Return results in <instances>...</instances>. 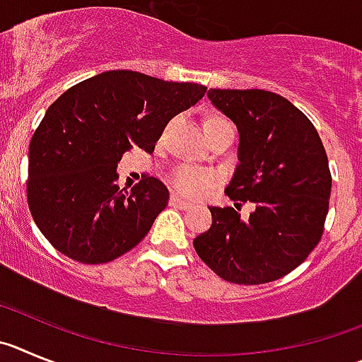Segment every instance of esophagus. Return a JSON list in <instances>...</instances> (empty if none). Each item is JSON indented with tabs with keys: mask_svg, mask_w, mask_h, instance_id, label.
<instances>
[{
	"mask_svg": "<svg viewBox=\"0 0 362 362\" xmlns=\"http://www.w3.org/2000/svg\"><path fill=\"white\" fill-rule=\"evenodd\" d=\"M169 204L175 205V207H178V209H184V211H187L193 207V204H191V202L184 200V198H180L178 194H171V198H169Z\"/></svg>",
	"mask_w": 362,
	"mask_h": 362,
	"instance_id": "1",
	"label": "esophagus"
}]
</instances>
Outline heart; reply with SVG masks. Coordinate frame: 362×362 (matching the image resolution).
Returning a JSON list of instances; mask_svg holds the SVG:
<instances>
[{
    "mask_svg": "<svg viewBox=\"0 0 362 362\" xmlns=\"http://www.w3.org/2000/svg\"><path fill=\"white\" fill-rule=\"evenodd\" d=\"M226 120L220 115H209L205 117V124H213V122H221ZM169 182L177 189L178 193L185 194V197H198L202 194L207 187H211L214 182L213 173L204 171V169H194V168H177L169 177Z\"/></svg>",
    "mask_w": 362,
    "mask_h": 362,
    "instance_id": "b5f03b06",
    "label": "heart"
}]
</instances>
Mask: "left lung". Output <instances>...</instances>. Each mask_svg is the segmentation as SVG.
<instances>
[{"label":"left lung","mask_w":362,"mask_h":362,"mask_svg":"<svg viewBox=\"0 0 362 362\" xmlns=\"http://www.w3.org/2000/svg\"><path fill=\"white\" fill-rule=\"evenodd\" d=\"M207 97L240 135L226 189L237 209L209 207L213 223L194 238V250L226 281H274L321 240L332 191L327 151L307 115L278 93L211 88ZM242 201L257 207L247 221L237 213Z\"/></svg>","instance_id":"8db88e82"}]
</instances>
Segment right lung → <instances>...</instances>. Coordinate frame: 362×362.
Returning a JSON list of instances; mask_svg holds the SVG:
<instances>
[{"instance_id":"1","label":"right lung","mask_w":362,"mask_h":362,"mask_svg":"<svg viewBox=\"0 0 362 362\" xmlns=\"http://www.w3.org/2000/svg\"><path fill=\"white\" fill-rule=\"evenodd\" d=\"M207 88L132 70L71 86L45 113L28 148V207L48 242L79 263L132 250L165 209L169 191L144 177L119 191L117 164L132 148L151 153L169 120Z\"/></svg>"}]
</instances>
